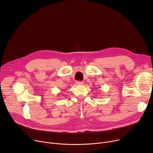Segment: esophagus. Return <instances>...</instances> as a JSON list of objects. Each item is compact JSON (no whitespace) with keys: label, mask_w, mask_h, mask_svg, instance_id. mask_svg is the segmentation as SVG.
<instances>
[{"label":"esophagus","mask_w":153,"mask_h":153,"mask_svg":"<svg viewBox=\"0 0 153 153\" xmlns=\"http://www.w3.org/2000/svg\"><path fill=\"white\" fill-rule=\"evenodd\" d=\"M83 83H84L83 81H76V84L78 85H82L83 84Z\"/></svg>","instance_id":"1"}]
</instances>
